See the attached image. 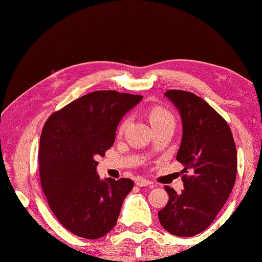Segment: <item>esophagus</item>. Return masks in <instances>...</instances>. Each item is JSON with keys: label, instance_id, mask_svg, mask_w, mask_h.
<instances>
[{"label": "esophagus", "instance_id": "obj_1", "mask_svg": "<svg viewBox=\"0 0 262 262\" xmlns=\"http://www.w3.org/2000/svg\"><path fill=\"white\" fill-rule=\"evenodd\" d=\"M135 183H136V186H138V187H147V186L152 187L153 186V183L151 181L144 179V178H138V179H136Z\"/></svg>", "mask_w": 262, "mask_h": 262}]
</instances>
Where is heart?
I'll return each instance as SVG.
<instances>
[{
	"instance_id": "heart-1",
	"label": "heart",
	"mask_w": 262,
	"mask_h": 262,
	"mask_svg": "<svg viewBox=\"0 0 262 262\" xmlns=\"http://www.w3.org/2000/svg\"><path fill=\"white\" fill-rule=\"evenodd\" d=\"M147 114H148L149 122H151L152 126L164 124V122H169V121L174 122L173 117H172V115L169 113V111L162 107H159V105H155V107L149 108ZM126 125H127V120L122 121L120 127H119V130L120 132L124 130Z\"/></svg>"
}]
</instances>
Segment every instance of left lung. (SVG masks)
<instances>
[{
    "mask_svg": "<svg viewBox=\"0 0 262 262\" xmlns=\"http://www.w3.org/2000/svg\"><path fill=\"white\" fill-rule=\"evenodd\" d=\"M164 96L179 110L182 140L177 161L183 164V190L165 187L169 202L160 223L176 236H193L213 223L236 178V147L223 117L196 94L169 90Z\"/></svg>",
    "mask_w": 262,
    "mask_h": 262,
    "instance_id": "obj_1",
    "label": "left lung"
}]
</instances>
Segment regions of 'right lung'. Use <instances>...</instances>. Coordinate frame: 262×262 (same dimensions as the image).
<instances>
[{
	"label": "right lung",
	"instance_id": "1",
	"mask_svg": "<svg viewBox=\"0 0 262 262\" xmlns=\"http://www.w3.org/2000/svg\"><path fill=\"white\" fill-rule=\"evenodd\" d=\"M142 99L117 91L91 92L53 114L42 128V190L59 223L77 236L96 240L113 230L134 187L127 178L100 179L96 160L114 145L122 117Z\"/></svg>",
	"mask_w": 262,
	"mask_h": 262
}]
</instances>
